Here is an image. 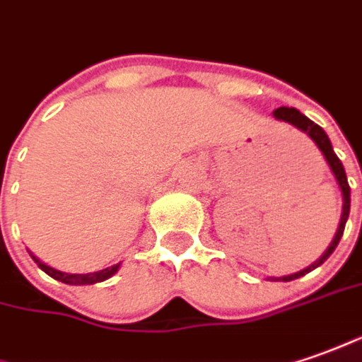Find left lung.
<instances>
[{
	"label": "left lung",
	"mask_w": 362,
	"mask_h": 362,
	"mask_svg": "<svg viewBox=\"0 0 362 362\" xmlns=\"http://www.w3.org/2000/svg\"><path fill=\"white\" fill-rule=\"evenodd\" d=\"M274 117L277 120H281V122H289L291 127H295L297 130H301L305 132L309 139L313 140V144H315L319 152L323 154V158H325L327 166L331 168L333 172V176H335L337 184H339V190H341V196H343V212H341V220H339V228H337L335 238H333V242L329 243V247H327L323 255L315 259L311 265H307L305 269L301 272H297V274L291 275H284V277H272V281H293L297 277H301V275L309 274V272H313L315 267H319L321 264H325L327 259H329V255L335 252V247L341 242V238H343V232H345V223L349 220V212H351V188H349V182H346V174L345 168H343V164L341 160L337 158L335 150L331 146V140L327 136V132L319 124H315L313 120H309L305 115H301L297 109H289V107H279V109H275Z\"/></svg>",
	"instance_id": "left-lung-1"
}]
</instances>
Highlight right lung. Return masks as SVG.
Here are the masks:
<instances>
[{
  "instance_id": "obj_1",
  "label": "right lung",
  "mask_w": 362,
  "mask_h": 362,
  "mask_svg": "<svg viewBox=\"0 0 362 362\" xmlns=\"http://www.w3.org/2000/svg\"><path fill=\"white\" fill-rule=\"evenodd\" d=\"M31 253V252H29ZM31 257H33V262H35L47 275H51L53 279H57V281H63V284L69 285H93V284H100V281H107L109 277L119 272L120 264L117 265H110V267H105V269H100V272H93V274H65V272H59L55 267H51V265H47L45 262H41L37 255L31 253Z\"/></svg>"
}]
</instances>
